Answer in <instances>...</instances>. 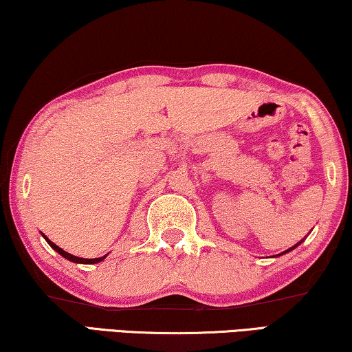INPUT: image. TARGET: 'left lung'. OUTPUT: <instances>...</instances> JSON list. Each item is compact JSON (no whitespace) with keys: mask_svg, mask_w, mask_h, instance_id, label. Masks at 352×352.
Instances as JSON below:
<instances>
[{"mask_svg":"<svg viewBox=\"0 0 352 352\" xmlns=\"http://www.w3.org/2000/svg\"><path fill=\"white\" fill-rule=\"evenodd\" d=\"M294 248H296V246H292V248H291V250H294ZM291 250H287V251H291ZM285 253H286V251H285Z\"/></svg>","mask_w":352,"mask_h":352,"instance_id":"obj_1","label":"left lung"}]
</instances>
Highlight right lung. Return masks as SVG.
<instances>
[{"mask_svg": "<svg viewBox=\"0 0 352 352\" xmlns=\"http://www.w3.org/2000/svg\"><path fill=\"white\" fill-rule=\"evenodd\" d=\"M45 240H47V243H49L52 248H54L56 253H60L63 258H66V259H69V261H72V262H77V264H96V262H101L102 259H106V256H102V258H96V259H83V258H77V256H72L71 253H67V251H65V250H61L60 246H56L54 242H50L49 239L45 237Z\"/></svg>", "mask_w": 352, "mask_h": 352, "instance_id": "right-lung-1", "label": "right lung"}]
</instances>
